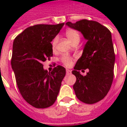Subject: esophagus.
<instances>
[{"instance_id": "1", "label": "esophagus", "mask_w": 127, "mask_h": 127, "mask_svg": "<svg viewBox=\"0 0 127 127\" xmlns=\"http://www.w3.org/2000/svg\"><path fill=\"white\" fill-rule=\"evenodd\" d=\"M66 75H70L71 73V70H69V69H66Z\"/></svg>"}]
</instances>
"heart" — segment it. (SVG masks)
Here are the masks:
<instances>
[{"label":"heart","mask_w":127,"mask_h":127,"mask_svg":"<svg viewBox=\"0 0 127 127\" xmlns=\"http://www.w3.org/2000/svg\"><path fill=\"white\" fill-rule=\"evenodd\" d=\"M65 34H66V37L68 38L70 42L72 44L75 43V42L80 41V36L79 32L74 29H67L65 32ZM57 41H58V38L55 37L53 39L52 42V46L53 49H55L56 45L57 44ZM61 61L62 63L63 64L64 66H69L72 63V58L71 56L68 55H63L61 58Z\"/></svg>","instance_id":"heart-1"}]
</instances>
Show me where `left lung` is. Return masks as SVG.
<instances>
[{
  "instance_id": "left-lung-1",
  "label": "left lung",
  "mask_w": 127,
  "mask_h": 127,
  "mask_svg": "<svg viewBox=\"0 0 127 127\" xmlns=\"http://www.w3.org/2000/svg\"><path fill=\"white\" fill-rule=\"evenodd\" d=\"M66 25L81 32L87 40L72 71L76 77L75 95L83 103H97L108 93L114 79L115 54L111 32L97 22L88 20L68 22ZM86 68L89 71L84 76L79 71Z\"/></svg>"
}]
</instances>
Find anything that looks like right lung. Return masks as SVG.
Here are the masks:
<instances>
[{
    "instance_id": "obj_1",
    "label": "right lung",
    "mask_w": 127,
    "mask_h": 127,
    "mask_svg": "<svg viewBox=\"0 0 127 127\" xmlns=\"http://www.w3.org/2000/svg\"><path fill=\"white\" fill-rule=\"evenodd\" d=\"M64 24L30 26L14 39L11 63L16 84L24 99L34 107L43 109L54 103L66 74L61 65L48 72L42 64L53 56L51 42Z\"/></svg>"
}]
</instances>
